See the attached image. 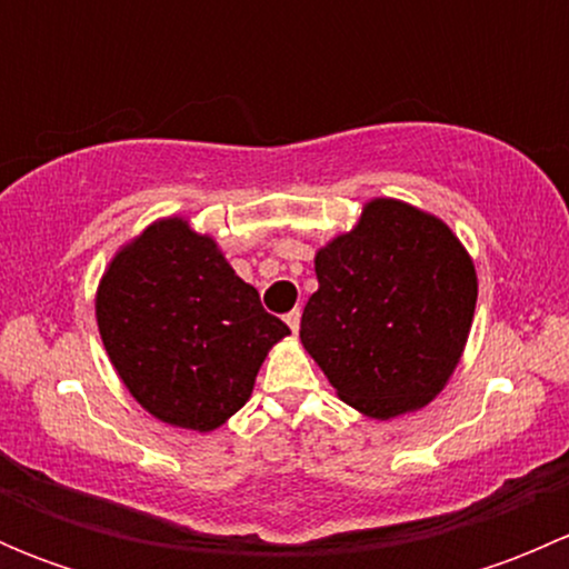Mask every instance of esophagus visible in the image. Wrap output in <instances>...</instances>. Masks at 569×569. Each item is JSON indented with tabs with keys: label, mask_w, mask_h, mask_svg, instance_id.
<instances>
[{
	"label": "esophagus",
	"mask_w": 569,
	"mask_h": 569,
	"mask_svg": "<svg viewBox=\"0 0 569 569\" xmlns=\"http://www.w3.org/2000/svg\"><path fill=\"white\" fill-rule=\"evenodd\" d=\"M300 317H302V313H300V308H295V311H289V313H286V325L291 327V332H297V330H300Z\"/></svg>",
	"instance_id": "obj_1"
}]
</instances>
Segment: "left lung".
Wrapping results in <instances>:
<instances>
[{
	"instance_id": "8db88e82",
	"label": "left lung",
	"mask_w": 569,
	"mask_h": 569,
	"mask_svg": "<svg viewBox=\"0 0 569 569\" xmlns=\"http://www.w3.org/2000/svg\"><path fill=\"white\" fill-rule=\"evenodd\" d=\"M317 278L300 338L347 405L388 421L443 391L476 308L473 261L446 222L371 200L317 252Z\"/></svg>"
}]
</instances>
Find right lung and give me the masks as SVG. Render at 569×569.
<instances>
[{
  "label": "right lung",
  "instance_id": "right-lung-1",
  "mask_svg": "<svg viewBox=\"0 0 569 569\" xmlns=\"http://www.w3.org/2000/svg\"><path fill=\"white\" fill-rule=\"evenodd\" d=\"M101 341L129 393L159 421L211 432L250 399L289 327L178 217L112 258L96 297Z\"/></svg>",
  "mask_w": 569,
  "mask_h": 569
}]
</instances>
